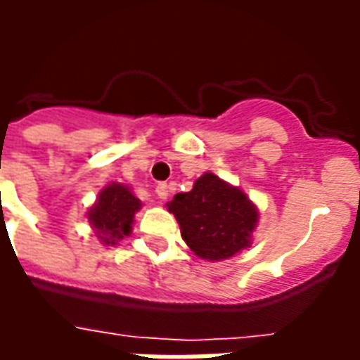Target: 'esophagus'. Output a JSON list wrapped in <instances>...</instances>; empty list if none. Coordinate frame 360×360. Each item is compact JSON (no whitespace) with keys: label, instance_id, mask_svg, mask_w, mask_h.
<instances>
[{"label":"esophagus","instance_id":"obj_1","mask_svg":"<svg viewBox=\"0 0 360 360\" xmlns=\"http://www.w3.org/2000/svg\"><path fill=\"white\" fill-rule=\"evenodd\" d=\"M167 195H169V185H167V183H158L156 185L158 198H167Z\"/></svg>","mask_w":360,"mask_h":360}]
</instances>
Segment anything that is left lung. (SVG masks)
I'll list each match as a JSON object with an SVG mask.
<instances>
[{
  "instance_id": "left-lung-1",
  "label": "left lung",
  "mask_w": 360,
  "mask_h": 360,
  "mask_svg": "<svg viewBox=\"0 0 360 360\" xmlns=\"http://www.w3.org/2000/svg\"><path fill=\"white\" fill-rule=\"evenodd\" d=\"M167 210L179 221L188 249L204 260H224L247 249L258 221L249 196L214 173H204L193 191L173 196Z\"/></svg>"
}]
</instances>
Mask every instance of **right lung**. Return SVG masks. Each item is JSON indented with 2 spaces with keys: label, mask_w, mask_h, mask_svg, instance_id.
Here are the masks:
<instances>
[{
  "label": "right lung",
  "mask_w": 360,
  "mask_h": 360,
  "mask_svg": "<svg viewBox=\"0 0 360 360\" xmlns=\"http://www.w3.org/2000/svg\"><path fill=\"white\" fill-rule=\"evenodd\" d=\"M139 208L141 200L131 193V188L111 183L98 195V200L89 210V221L105 245H115L131 233Z\"/></svg>",
  "instance_id": "right-lung-1"
}]
</instances>
